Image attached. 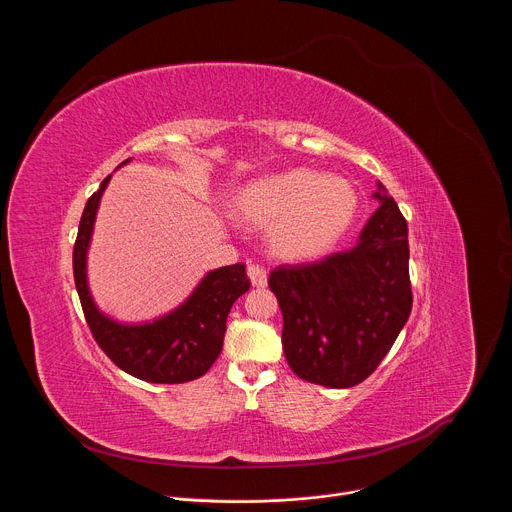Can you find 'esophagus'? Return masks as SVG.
Listing matches in <instances>:
<instances>
[{
	"label": "esophagus",
	"instance_id": "34e87169",
	"mask_svg": "<svg viewBox=\"0 0 512 512\" xmlns=\"http://www.w3.org/2000/svg\"><path fill=\"white\" fill-rule=\"evenodd\" d=\"M247 275H249V279H251V283L255 287H265L267 285V273L259 265H249L247 267Z\"/></svg>",
	"mask_w": 512,
	"mask_h": 512
}]
</instances>
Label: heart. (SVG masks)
Masks as SVG:
<instances>
[{
    "mask_svg": "<svg viewBox=\"0 0 512 512\" xmlns=\"http://www.w3.org/2000/svg\"><path fill=\"white\" fill-rule=\"evenodd\" d=\"M233 212L243 225L267 233L275 257L310 261L332 251L348 233L358 192L340 176L291 168L247 184Z\"/></svg>",
    "mask_w": 512,
    "mask_h": 512,
    "instance_id": "b5f03b06",
    "label": "heart"
}]
</instances>
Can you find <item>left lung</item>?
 I'll use <instances>...</instances> for the list:
<instances>
[{"instance_id":"8db88e82","label":"left lung","mask_w":512,"mask_h":512,"mask_svg":"<svg viewBox=\"0 0 512 512\" xmlns=\"http://www.w3.org/2000/svg\"><path fill=\"white\" fill-rule=\"evenodd\" d=\"M358 243L322 261L281 265L269 289L283 314V352L300 379L348 389L367 379L405 326L413 296L407 223L387 188Z\"/></svg>"}]
</instances>
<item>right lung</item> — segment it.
<instances>
[{
    "label": "right lung",
    "mask_w": 512,
    "mask_h": 512,
    "mask_svg": "<svg viewBox=\"0 0 512 512\" xmlns=\"http://www.w3.org/2000/svg\"><path fill=\"white\" fill-rule=\"evenodd\" d=\"M109 180L111 176L87 200L75 251H72V271H75L85 320L101 350L127 375L160 385L194 381L221 354L227 316L233 304L249 291L251 281L247 279L245 265L235 263L206 273L184 304L154 322L121 324L105 316L95 306L89 291L87 253L99 202Z\"/></svg>",
    "instance_id": "right-lung-1"
}]
</instances>
